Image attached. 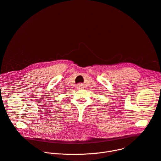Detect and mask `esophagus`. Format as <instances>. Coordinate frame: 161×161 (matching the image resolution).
Listing matches in <instances>:
<instances>
[{"mask_svg":"<svg viewBox=\"0 0 161 161\" xmlns=\"http://www.w3.org/2000/svg\"><path fill=\"white\" fill-rule=\"evenodd\" d=\"M77 88H78V89H83L84 88V85L82 84H81V83H80V84H78L77 85Z\"/></svg>","mask_w":161,"mask_h":161,"instance_id":"34e87169","label":"esophagus"}]
</instances>
